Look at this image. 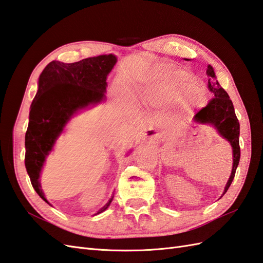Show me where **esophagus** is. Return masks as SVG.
<instances>
[{
	"label": "esophagus",
	"instance_id": "obj_1",
	"mask_svg": "<svg viewBox=\"0 0 263 263\" xmlns=\"http://www.w3.org/2000/svg\"><path fill=\"white\" fill-rule=\"evenodd\" d=\"M150 137H151V138H153V137H154V136H153V134H152V136H150Z\"/></svg>",
	"mask_w": 263,
	"mask_h": 263
}]
</instances>
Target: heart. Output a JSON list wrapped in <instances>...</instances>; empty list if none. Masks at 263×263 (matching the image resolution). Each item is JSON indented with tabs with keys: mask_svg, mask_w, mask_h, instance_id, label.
Instances as JSON below:
<instances>
[{
	"mask_svg": "<svg viewBox=\"0 0 263 263\" xmlns=\"http://www.w3.org/2000/svg\"><path fill=\"white\" fill-rule=\"evenodd\" d=\"M183 98L191 106L201 107L208 101L205 87L193 76L179 67L161 64L149 73V80L140 91L139 102L147 109H161L178 102Z\"/></svg>",
	"mask_w": 263,
	"mask_h": 263,
	"instance_id": "obj_1",
	"label": "heart"
}]
</instances>
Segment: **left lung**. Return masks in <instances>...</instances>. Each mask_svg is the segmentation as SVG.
<instances>
[{
    "label": "left lung",
    "instance_id": "obj_1",
    "mask_svg": "<svg viewBox=\"0 0 263 263\" xmlns=\"http://www.w3.org/2000/svg\"><path fill=\"white\" fill-rule=\"evenodd\" d=\"M206 74L209 77L208 87L211 91L213 99L208 103V105L203 109L200 110L193 120L200 124H208L213 126L218 131L220 136L226 139L232 147V156H233V163L230 178L224 186V191L222 193L221 198L224 196L228 191L229 186L231 185L235 170L239 165L240 161V145H239V136H240V124L239 120L235 116L234 107L230 97L224 91L223 87H221L219 84L217 77L213 67L208 65Z\"/></svg>",
    "mask_w": 263,
    "mask_h": 263
}]
</instances>
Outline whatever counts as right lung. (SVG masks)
Returning a JSON list of instances; mask_svg holds the SVG:
<instances>
[{"instance_id":"right-lung-1","label":"right lung","mask_w":263,"mask_h":263,"mask_svg":"<svg viewBox=\"0 0 263 263\" xmlns=\"http://www.w3.org/2000/svg\"><path fill=\"white\" fill-rule=\"evenodd\" d=\"M117 61L114 54L87 58L74 63L52 61L40 74L25 133L24 161L33 189L46 203L50 202L40 180L46 158L74 116L105 101L106 79ZM112 200L113 196L96 214L105 211Z\"/></svg>"}]
</instances>
